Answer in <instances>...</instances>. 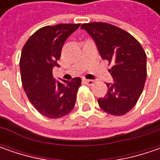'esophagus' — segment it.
Segmentation results:
<instances>
[{
    "mask_svg": "<svg viewBox=\"0 0 160 160\" xmlns=\"http://www.w3.org/2000/svg\"><path fill=\"white\" fill-rule=\"evenodd\" d=\"M83 82L88 85H92L94 83V80H91V79H86V78H83Z\"/></svg>",
    "mask_w": 160,
    "mask_h": 160,
    "instance_id": "esophagus-1",
    "label": "esophagus"
}]
</instances>
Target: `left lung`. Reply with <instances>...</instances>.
<instances>
[{"instance_id": "1", "label": "left lung", "mask_w": 160, "mask_h": 160, "mask_svg": "<svg viewBox=\"0 0 160 160\" xmlns=\"http://www.w3.org/2000/svg\"><path fill=\"white\" fill-rule=\"evenodd\" d=\"M92 40L103 59L112 64L109 69L114 83L98 103L105 112L122 116L131 110L141 96L147 77V56L142 45L125 30L108 23L81 26Z\"/></svg>"}]
</instances>
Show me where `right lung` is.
Listing matches in <instances>:
<instances>
[{
  "label": "right lung",
  "instance_id": "obj_1",
  "mask_svg": "<svg viewBox=\"0 0 160 160\" xmlns=\"http://www.w3.org/2000/svg\"><path fill=\"white\" fill-rule=\"evenodd\" d=\"M80 24H59L37 30L23 47L19 62L21 81L30 102L49 118H58L75 107L81 78L56 81L52 69L58 67L65 41Z\"/></svg>",
  "mask_w": 160,
  "mask_h": 160
}]
</instances>
